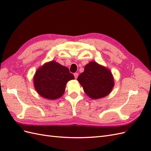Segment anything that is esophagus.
Here are the masks:
<instances>
[{
    "instance_id": "1",
    "label": "esophagus",
    "mask_w": 151,
    "mask_h": 151,
    "mask_svg": "<svg viewBox=\"0 0 151 151\" xmlns=\"http://www.w3.org/2000/svg\"><path fill=\"white\" fill-rule=\"evenodd\" d=\"M74 77H75V78H76V79H77V77H78V76H79L78 73H74Z\"/></svg>"
}]
</instances>
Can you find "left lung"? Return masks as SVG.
<instances>
[{"mask_svg": "<svg viewBox=\"0 0 151 151\" xmlns=\"http://www.w3.org/2000/svg\"><path fill=\"white\" fill-rule=\"evenodd\" d=\"M77 81L85 93L93 99L106 96L115 85L110 70L96 62H90L86 64L84 71L77 77Z\"/></svg>", "mask_w": 151, "mask_h": 151, "instance_id": "left-lung-1", "label": "left lung"}]
</instances>
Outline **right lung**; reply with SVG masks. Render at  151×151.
Wrapping results in <instances>:
<instances>
[{"mask_svg": "<svg viewBox=\"0 0 151 151\" xmlns=\"http://www.w3.org/2000/svg\"><path fill=\"white\" fill-rule=\"evenodd\" d=\"M72 79H74V76L67 67L52 60L36 70L33 84L36 92L41 96L54 100L62 96L67 82Z\"/></svg>", "mask_w": 151, "mask_h": 151, "instance_id": "add662e5", "label": "right lung"}]
</instances>
